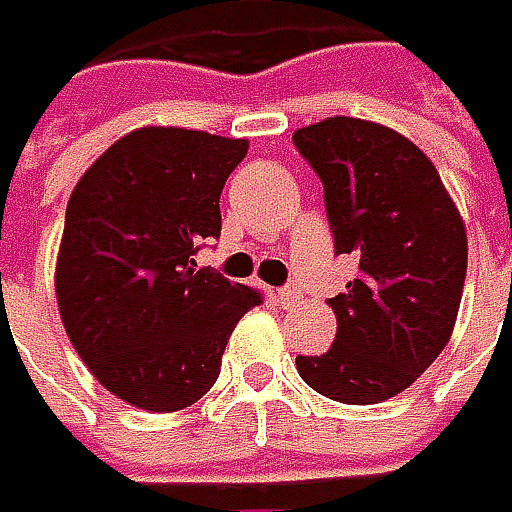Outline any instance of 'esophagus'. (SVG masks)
Masks as SVG:
<instances>
[{
    "label": "esophagus",
    "instance_id": "34e87169",
    "mask_svg": "<svg viewBox=\"0 0 512 512\" xmlns=\"http://www.w3.org/2000/svg\"><path fill=\"white\" fill-rule=\"evenodd\" d=\"M275 298H278V304H281V307H289V304H295V301L301 298V292H298V286L289 284V286H281V289L275 292Z\"/></svg>",
    "mask_w": 512,
    "mask_h": 512
}]
</instances>
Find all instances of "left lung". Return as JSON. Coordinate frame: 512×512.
Segmentation results:
<instances>
[{
  "instance_id": "left-lung-1",
  "label": "left lung",
  "mask_w": 512,
  "mask_h": 512,
  "mask_svg": "<svg viewBox=\"0 0 512 512\" xmlns=\"http://www.w3.org/2000/svg\"><path fill=\"white\" fill-rule=\"evenodd\" d=\"M295 147L324 185L336 255L359 275L327 304L336 342L298 356L301 379L330 400L371 406L397 397L446 347L466 278L464 220L426 153L362 118L295 130Z\"/></svg>"
}]
</instances>
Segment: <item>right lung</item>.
Masks as SVG:
<instances>
[{"instance_id": "obj_1", "label": "right lung", "mask_w": 512, "mask_h": 512, "mask_svg": "<svg viewBox=\"0 0 512 512\" xmlns=\"http://www.w3.org/2000/svg\"><path fill=\"white\" fill-rule=\"evenodd\" d=\"M246 138L141 127L118 138L69 196L54 289L77 356L118 400L194 406L217 382L234 324L263 295L194 269L220 237V194Z\"/></svg>"}]
</instances>
